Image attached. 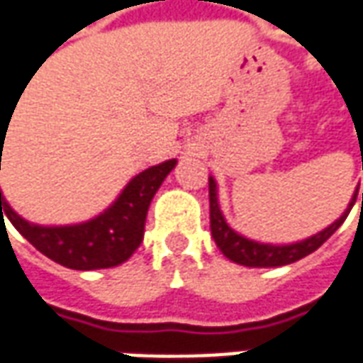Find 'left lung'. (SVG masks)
I'll return each instance as SVG.
<instances>
[{
	"label": "left lung",
	"instance_id": "left-lung-1",
	"mask_svg": "<svg viewBox=\"0 0 363 363\" xmlns=\"http://www.w3.org/2000/svg\"><path fill=\"white\" fill-rule=\"evenodd\" d=\"M359 186L356 189V193L352 196L350 205L345 208V213L335 220L331 223L328 229L319 231L318 235L309 237V239H303L299 243L291 245H271V243H257V241H251L243 235L235 233L227 225V220L223 217L219 206V199H217V182L213 177H208V206H211V235L215 239V243L223 251V255L227 259H231L233 263H239V265H245V267H281V265H289V263H295L299 259H303L309 253L318 251L321 245L325 243L330 239L333 233L337 231L342 227V223L345 220V217L350 215L352 206L356 203V196ZM362 205H363V193H362Z\"/></svg>",
	"mask_w": 363,
	"mask_h": 363
}]
</instances>
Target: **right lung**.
I'll use <instances>...</instances> for the list:
<instances>
[{
    "instance_id": "1",
    "label": "right lung",
    "mask_w": 363,
    "mask_h": 363,
    "mask_svg": "<svg viewBox=\"0 0 363 363\" xmlns=\"http://www.w3.org/2000/svg\"><path fill=\"white\" fill-rule=\"evenodd\" d=\"M1 143L4 134L0 132ZM177 160H167L162 164L150 167L136 174L120 196L108 206L102 215L80 225L66 227H42L21 219L7 205L0 191V215H6L30 243L56 261L60 265L78 271L116 267L140 247L144 237V223L152 196L157 194L162 181ZM1 169V167H0Z\"/></svg>"
}]
</instances>
